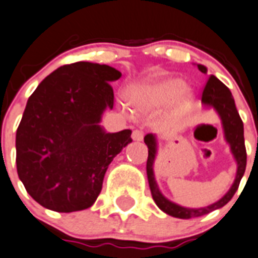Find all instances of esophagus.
<instances>
[{
    "label": "esophagus",
    "mask_w": 258,
    "mask_h": 258,
    "mask_svg": "<svg viewBox=\"0 0 258 258\" xmlns=\"http://www.w3.org/2000/svg\"><path fill=\"white\" fill-rule=\"evenodd\" d=\"M143 138H144V133H143L142 130H134V133H133L134 140H136V142H140V140H143Z\"/></svg>",
    "instance_id": "obj_1"
}]
</instances>
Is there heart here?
<instances>
[{
	"label": "heart",
	"mask_w": 258,
	"mask_h": 258,
	"mask_svg": "<svg viewBox=\"0 0 258 258\" xmlns=\"http://www.w3.org/2000/svg\"><path fill=\"white\" fill-rule=\"evenodd\" d=\"M128 96L134 105L143 109L162 107L176 98L177 110L182 111L190 103L189 90L176 77H160L136 85L130 90Z\"/></svg>",
	"instance_id": "obj_1"
}]
</instances>
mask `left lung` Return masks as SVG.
Wrapping results in <instances>:
<instances>
[{
  "label": "left lung",
  "mask_w": 258,
  "mask_h": 258,
  "mask_svg": "<svg viewBox=\"0 0 258 258\" xmlns=\"http://www.w3.org/2000/svg\"><path fill=\"white\" fill-rule=\"evenodd\" d=\"M198 69L203 73H206L207 71L206 67L203 66H198ZM202 102L207 106H213L214 109L219 112L223 122L224 134H226V139L229 143L231 151H232L236 162H237V173H236V178L232 187L229 189V191L227 192L226 196L223 197L220 201L214 203V205L202 207V209H185V207H181L178 205H176V203L170 202V201H168L165 197L162 196L161 192H160L159 187H157L155 176H153L152 166L156 155L155 136L148 134L144 138V143L148 147L147 176H148L149 187H151V194H152L153 201H155L156 205L164 213H166L170 216H174V218H179V219H190V218L206 215V214L211 213L214 210L220 209L224 205H227L232 199V197L235 196L236 190L239 189L240 181H241V178L244 176V172H245L246 149L245 143H244V124L241 118H240L239 112L236 110L235 101H233L232 94L229 92V89L222 81L216 79L215 76L211 75L209 77V80H207L205 88H203Z\"/></svg>",
  "instance_id": "left-lung-1"
}]
</instances>
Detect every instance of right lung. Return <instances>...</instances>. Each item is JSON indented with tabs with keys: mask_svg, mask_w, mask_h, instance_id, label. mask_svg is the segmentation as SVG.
I'll return each mask as SVG.
<instances>
[{
	"mask_svg": "<svg viewBox=\"0 0 258 258\" xmlns=\"http://www.w3.org/2000/svg\"><path fill=\"white\" fill-rule=\"evenodd\" d=\"M122 73L109 66L77 61L47 76L30 96L17 130V172L39 205L57 213L90 207L102 190L110 162L131 131L99 127L114 106L110 81Z\"/></svg>",
	"mask_w": 258,
	"mask_h": 258,
	"instance_id": "right-lung-1",
	"label": "right lung"
}]
</instances>
